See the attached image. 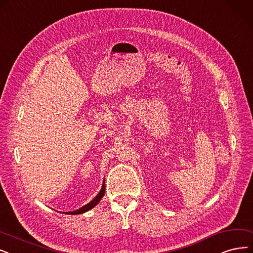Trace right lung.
Here are the masks:
<instances>
[{"instance_id": "right-lung-1", "label": "right lung", "mask_w": 253, "mask_h": 253, "mask_svg": "<svg viewBox=\"0 0 253 253\" xmlns=\"http://www.w3.org/2000/svg\"><path fill=\"white\" fill-rule=\"evenodd\" d=\"M105 191H106V186H105V181H104L103 187H102V189H100L99 193H98L91 201H90L89 204H87L86 206H84V207H82V208H80V209L77 210V211H67V214H69V215H78V214H82V213H85V211H89V210H91L92 208H94V207L99 203V200L103 198V196L105 195Z\"/></svg>"}]
</instances>
